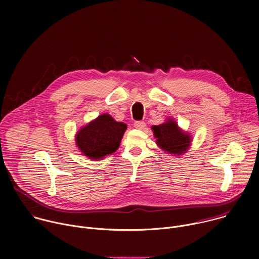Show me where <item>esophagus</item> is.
<instances>
[{"label": "esophagus", "mask_w": 259, "mask_h": 259, "mask_svg": "<svg viewBox=\"0 0 259 259\" xmlns=\"http://www.w3.org/2000/svg\"><path fill=\"white\" fill-rule=\"evenodd\" d=\"M134 127H135L136 129H144V127H145V123H144V122H142V121L135 122V123H134Z\"/></svg>", "instance_id": "esophagus-1"}]
</instances>
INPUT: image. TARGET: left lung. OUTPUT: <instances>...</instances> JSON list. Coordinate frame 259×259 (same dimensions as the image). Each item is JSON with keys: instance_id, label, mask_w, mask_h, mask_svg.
<instances>
[{"instance_id": "left-lung-1", "label": "left lung", "mask_w": 259, "mask_h": 259, "mask_svg": "<svg viewBox=\"0 0 259 259\" xmlns=\"http://www.w3.org/2000/svg\"><path fill=\"white\" fill-rule=\"evenodd\" d=\"M156 143L164 152L171 156L186 154L192 145V135L182 130L173 118H167L164 123L152 126Z\"/></svg>"}]
</instances>
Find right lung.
Masks as SVG:
<instances>
[{
  "label": "right lung",
  "instance_id": "add662e5",
  "mask_svg": "<svg viewBox=\"0 0 259 259\" xmlns=\"http://www.w3.org/2000/svg\"><path fill=\"white\" fill-rule=\"evenodd\" d=\"M126 129L125 123L102 114L79 129L75 136L76 145L83 156L99 161L118 151Z\"/></svg>",
  "mask_w": 259,
  "mask_h": 259
}]
</instances>
